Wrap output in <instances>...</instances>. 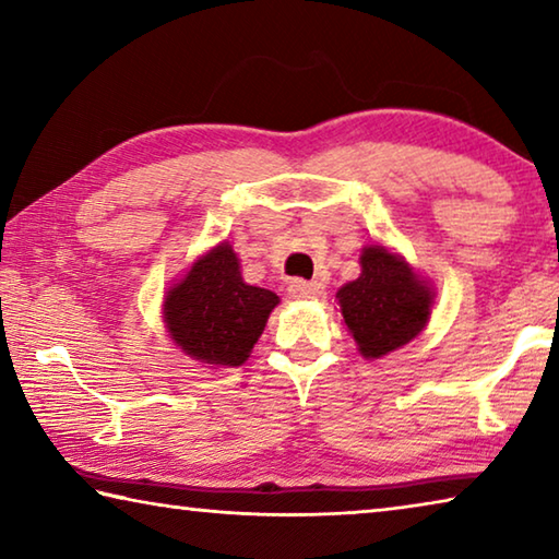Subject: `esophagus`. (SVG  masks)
I'll return each mask as SVG.
<instances>
[{
	"label": "esophagus",
	"instance_id": "1",
	"mask_svg": "<svg viewBox=\"0 0 559 559\" xmlns=\"http://www.w3.org/2000/svg\"><path fill=\"white\" fill-rule=\"evenodd\" d=\"M288 293H290V298H296V300H310V298H318L320 293H323V286L316 281L296 278L288 283Z\"/></svg>",
	"mask_w": 559,
	"mask_h": 559
}]
</instances>
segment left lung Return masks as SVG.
Listing matches in <instances>:
<instances>
[{"instance_id":"left-lung-1","label":"left lung","mask_w":559,"mask_h":559,"mask_svg":"<svg viewBox=\"0 0 559 559\" xmlns=\"http://www.w3.org/2000/svg\"><path fill=\"white\" fill-rule=\"evenodd\" d=\"M359 266V278L345 283L335 298L359 355L380 359L427 328L433 290L409 263L380 243L365 246Z\"/></svg>"}]
</instances>
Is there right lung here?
Segmentation results:
<instances>
[{
  "mask_svg": "<svg viewBox=\"0 0 559 559\" xmlns=\"http://www.w3.org/2000/svg\"><path fill=\"white\" fill-rule=\"evenodd\" d=\"M278 296L241 278L231 243H219L192 263L165 296L169 337L189 357L216 367H239L261 337Z\"/></svg>",
  "mask_w": 559,
  "mask_h": 559,
  "instance_id": "right-lung-1",
  "label": "right lung"
}]
</instances>
